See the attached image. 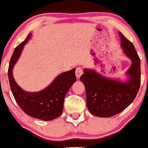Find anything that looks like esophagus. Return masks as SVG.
<instances>
[{
  "label": "esophagus",
  "instance_id": "34e87169",
  "mask_svg": "<svg viewBox=\"0 0 148 148\" xmlns=\"http://www.w3.org/2000/svg\"><path fill=\"white\" fill-rule=\"evenodd\" d=\"M75 74H76V76H77V79H79V77H81V75L83 74V70L82 69V67H77V69H76V71H75Z\"/></svg>",
  "mask_w": 148,
  "mask_h": 148
}]
</instances>
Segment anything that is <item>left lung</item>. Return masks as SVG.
<instances>
[{
  "label": "left lung",
  "instance_id": "obj_1",
  "mask_svg": "<svg viewBox=\"0 0 148 148\" xmlns=\"http://www.w3.org/2000/svg\"><path fill=\"white\" fill-rule=\"evenodd\" d=\"M119 36L124 52L132 61V65L127 71L129 80L119 82L86 69L80 77L86 88L88 109L90 113L100 117H110L124 110L133 103L140 88V58L134 44L121 32Z\"/></svg>",
  "mask_w": 148,
  "mask_h": 148
}]
</instances>
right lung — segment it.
<instances>
[{
  "instance_id": "1",
  "label": "right lung",
  "mask_w": 148,
  "mask_h": 148,
  "mask_svg": "<svg viewBox=\"0 0 148 148\" xmlns=\"http://www.w3.org/2000/svg\"><path fill=\"white\" fill-rule=\"evenodd\" d=\"M31 36L29 34L27 38L16 47L11 57L8 71L10 86L16 102L24 112L36 119L50 121L58 118L62 113L66 92L77 80L75 69L60 74L41 91L27 92L22 90L14 81L12 68Z\"/></svg>"
}]
</instances>
